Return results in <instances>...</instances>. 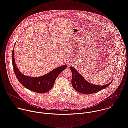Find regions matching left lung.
Instances as JSON below:
<instances>
[{"instance_id": "obj_1", "label": "left lung", "mask_w": 128, "mask_h": 128, "mask_svg": "<svg viewBox=\"0 0 128 128\" xmlns=\"http://www.w3.org/2000/svg\"><path fill=\"white\" fill-rule=\"evenodd\" d=\"M70 69L72 72V80L71 83L74 90L77 92L84 94H92L98 92L108 86L111 84L110 83L104 85V86H98L90 84L79 74L76 69L70 67Z\"/></svg>"}]
</instances>
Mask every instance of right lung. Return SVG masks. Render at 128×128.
I'll use <instances>...</instances> for the list:
<instances>
[{"instance_id": "1", "label": "right lung", "mask_w": 128, "mask_h": 128, "mask_svg": "<svg viewBox=\"0 0 128 128\" xmlns=\"http://www.w3.org/2000/svg\"><path fill=\"white\" fill-rule=\"evenodd\" d=\"M12 58L13 69L19 82L27 89L40 94H44L49 91L53 88L57 76L67 67L66 65H64L53 70L44 76L31 77L22 74L17 68L14 58V48Z\"/></svg>"}]
</instances>
